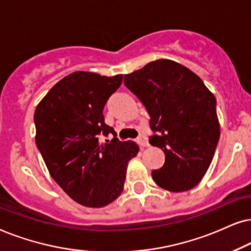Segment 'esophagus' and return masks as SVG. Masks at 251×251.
I'll list each match as a JSON object with an SVG mask.
<instances>
[{
    "instance_id": "esophagus-1",
    "label": "esophagus",
    "mask_w": 251,
    "mask_h": 251,
    "mask_svg": "<svg viewBox=\"0 0 251 251\" xmlns=\"http://www.w3.org/2000/svg\"><path fill=\"white\" fill-rule=\"evenodd\" d=\"M136 141H138V143H139V146L141 147V148H145V147H148L149 146V143H148V141H147V138L145 135H139V138H138V140H136Z\"/></svg>"
}]
</instances>
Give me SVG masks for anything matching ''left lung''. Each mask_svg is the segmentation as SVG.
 Here are the masks:
<instances>
[{
  "instance_id": "8db88e82",
  "label": "left lung",
  "mask_w": 251,
  "mask_h": 251,
  "mask_svg": "<svg viewBox=\"0 0 251 251\" xmlns=\"http://www.w3.org/2000/svg\"><path fill=\"white\" fill-rule=\"evenodd\" d=\"M150 116L151 146L165 153L151 172L169 192L192 189L208 171L219 141L216 99L198 75L171 59H157L124 76Z\"/></svg>"
}]
</instances>
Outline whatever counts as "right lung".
<instances>
[{
    "label": "right lung",
    "instance_id": "obj_1",
    "mask_svg": "<svg viewBox=\"0 0 251 251\" xmlns=\"http://www.w3.org/2000/svg\"><path fill=\"white\" fill-rule=\"evenodd\" d=\"M123 75L78 71L56 83L36 106L35 143L51 178L79 204L102 208L124 189L127 164L139 147L119 141L103 109ZM112 134L111 142L100 135Z\"/></svg>",
    "mask_w": 251,
    "mask_h": 251
}]
</instances>
